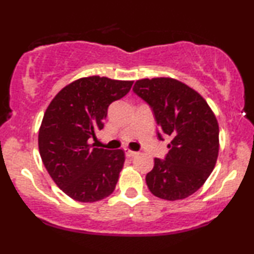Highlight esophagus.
I'll use <instances>...</instances> for the list:
<instances>
[{
    "instance_id": "esophagus-1",
    "label": "esophagus",
    "mask_w": 254,
    "mask_h": 254,
    "mask_svg": "<svg viewBox=\"0 0 254 254\" xmlns=\"http://www.w3.org/2000/svg\"><path fill=\"white\" fill-rule=\"evenodd\" d=\"M125 155H127V157H133L137 155V152L130 150V149H125Z\"/></svg>"
}]
</instances>
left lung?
<instances>
[{"mask_svg": "<svg viewBox=\"0 0 254 254\" xmlns=\"http://www.w3.org/2000/svg\"><path fill=\"white\" fill-rule=\"evenodd\" d=\"M132 90L151 106L161 132L172 138L166 160L155 158L146 174L149 190L169 201L188 197L206 182L218 160L214 112L200 93L177 79H140Z\"/></svg>", "mask_w": 254, "mask_h": 254, "instance_id": "obj_1", "label": "left lung"}]
</instances>
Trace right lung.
I'll list each match as a JSON object with an SVG mask.
<instances>
[{
	"label": "right lung",
	"mask_w": 254,
	"mask_h": 254,
	"mask_svg": "<svg viewBox=\"0 0 254 254\" xmlns=\"http://www.w3.org/2000/svg\"><path fill=\"white\" fill-rule=\"evenodd\" d=\"M133 81L92 75L66 85L46 110L39 129L44 166L61 190L79 202L114 193L125 154L90 144L104 127L109 105L130 91Z\"/></svg>",
	"instance_id": "obj_1"
}]
</instances>
